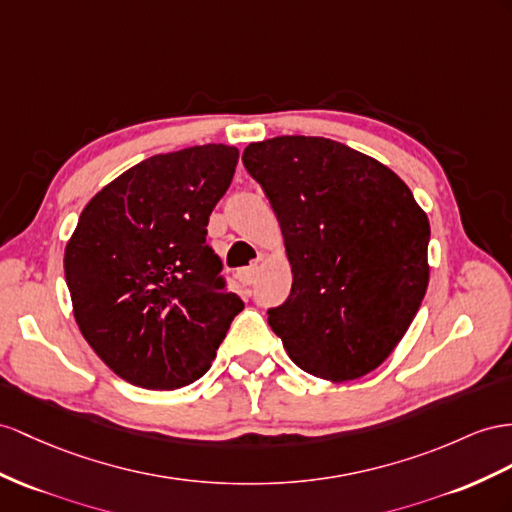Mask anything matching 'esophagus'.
I'll return each instance as SVG.
<instances>
[{"mask_svg": "<svg viewBox=\"0 0 512 512\" xmlns=\"http://www.w3.org/2000/svg\"><path fill=\"white\" fill-rule=\"evenodd\" d=\"M257 274H259V266H257V264L248 266V268L240 270V281H242L244 285H253L255 279H257Z\"/></svg>", "mask_w": 512, "mask_h": 512, "instance_id": "34e87169", "label": "esophagus"}]
</instances>
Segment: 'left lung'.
<instances>
[{
  "label": "left lung",
  "instance_id": "left-lung-1",
  "mask_svg": "<svg viewBox=\"0 0 512 512\" xmlns=\"http://www.w3.org/2000/svg\"><path fill=\"white\" fill-rule=\"evenodd\" d=\"M242 162L277 214L292 292L268 324L300 370L344 383L381 365L428 287V216L385 164L342 142L277 136Z\"/></svg>",
  "mask_w": 512,
  "mask_h": 512
}]
</instances>
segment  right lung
Masks as SVG:
<instances>
[{
    "label": "right lung",
    "mask_w": 512,
    "mask_h": 512,
    "mask_svg": "<svg viewBox=\"0 0 512 512\" xmlns=\"http://www.w3.org/2000/svg\"><path fill=\"white\" fill-rule=\"evenodd\" d=\"M238 149L153 155L88 201L64 248L77 326L99 359L144 389H179L212 365L244 309L207 246Z\"/></svg>",
    "instance_id": "obj_1"
}]
</instances>
